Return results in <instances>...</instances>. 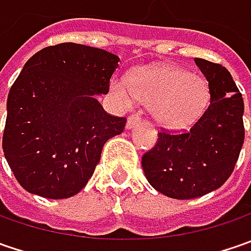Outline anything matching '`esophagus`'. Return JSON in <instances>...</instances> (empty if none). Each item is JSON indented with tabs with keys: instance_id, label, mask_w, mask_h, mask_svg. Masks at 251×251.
Returning <instances> with one entry per match:
<instances>
[{
	"instance_id": "1",
	"label": "esophagus",
	"mask_w": 251,
	"mask_h": 251,
	"mask_svg": "<svg viewBox=\"0 0 251 251\" xmlns=\"http://www.w3.org/2000/svg\"><path fill=\"white\" fill-rule=\"evenodd\" d=\"M140 121H141V117L138 116V114H131L130 117L127 119V126H126V127H127L128 130H131V128H132L134 126H137Z\"/></svg>"
}]
</instances>
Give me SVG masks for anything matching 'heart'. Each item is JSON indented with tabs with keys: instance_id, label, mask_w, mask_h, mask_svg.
<instances>
[{
	"instance_id": "b5f03b06",
	"label": "heart",
	"mask_w": 251,
	"mask_h": 251,
	"mask_svg": "<svg viewBox=\"0 0 251 251\" xmlns=\"http://www.w3.org/2000/svg\"><path fill=\"white\" fill-rule=\"evenodd\" d=\"M110 95L121 109H131L137 100L151 104L153 119L169 130L191 126L209 101V89L202 78L169 65L141 71L130 81L116 78L110 83Z\"/></svg>"
}]
</instances>
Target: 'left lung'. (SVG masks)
Segmentation results:
<instances>
[{
	"instance_id": "8db88e82",
	"label": "left lung",
	"mask_w": 251,
	"mask_h": 251,
	"mask_svg": "<svg viewBox=\"0 0 251 251\" xmlns=\"http://www.w3.org/2000/svg\"><path fill=\"white\" fill-rule=\"evenodd\" d=\"M194 61L207 78L209 106L190 130L158 132L155 147L141 160L151 186L176 200L201 197L221 187L245 141V104L230 73L204 58Z\"/></svg>"
}]
</instances>
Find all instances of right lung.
Returning <instances> with one entry per match:
<instances>
[{
	"label": "right lung",
	"mask_w": 251,
	"mask_h": 251,
	"mask_svg": "<svg viewBox=\"0 0 251 251\" xmlns=\"http://www.w3.org/2000/svg\"><path fill=\"white\" fill-rule=\"evenodd\" d=\"M120 58L75 43L32 55L6 101L2 150L18 183L36 196L73 197L92 177L103 145L126 127V117L103 110Z\"/></svg>",
	"instance_id": "1"
}]
</instances>
